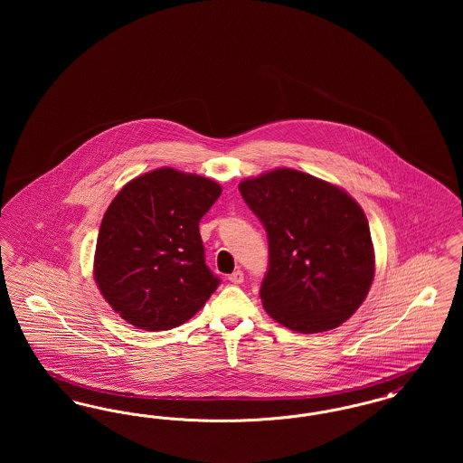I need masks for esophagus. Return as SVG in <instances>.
<instances>
[{
    "instance_id": "obj_1",
    "label": "esophagus",
    "mask_w": 463,
    "mask_h": 463,
    "mask_svg": "<svg viewBox=\"0 0 463 463\" xmlns=\"http://www.w3.org/2000/svg\"><path fill=\"white\" fill-rule=\"evenodd\" d=\"M232 285H241L242 281H244V274H242L241 270H234L232 274H229V278H227Z\"/></svg>"
}]
</instances>
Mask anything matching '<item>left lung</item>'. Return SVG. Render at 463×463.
Segmentation results:
<instances>
[{"label": "left lung", "mask_w": 463, "mask_h": 463, "mask_svg": "<svg viewBox=\"0 0 463 463\" xmlns=\"http://www.w3.org/2000/svg\"><path fill=\"white\" fill-rule=\"evenodd\" d=\"M269 240L260 298L298 333L333 330L364 302L374 276L368 219L344 189L291 168L240 184Z\"/></svg>", "instance_id": "1"}]
</instances>
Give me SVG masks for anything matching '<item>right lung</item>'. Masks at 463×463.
I'll return each instance as SVG.
<instances>
[{"instance_id": "right-lung-1", "label": "right lung", "mask_w": 463, "mask_h": 463, "mask_svg": "<svg viewBox=\"0 0 463 463\" xmlns=\"http://www.w3.org/2000/svg\"><path fill=\"white\" fill-rule=\"evenodd\" d=\"M222 194L206 176L157 168L130 180L102 219L93 278L114 312L138 330L176 328L221 279L204 264L199 221Z\"/></svg>"}]
</instances>
